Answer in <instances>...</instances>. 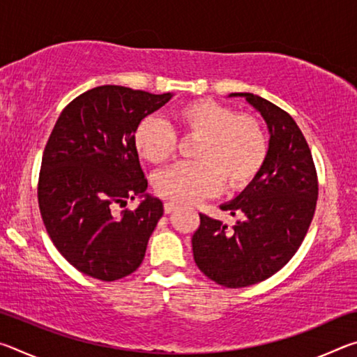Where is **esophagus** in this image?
Segmentation results:
<instances>
[{
    "mask_svg": "<svg viewBox=\"0 0 357 357\" xmlns=\"http://www.w3.org/2000/svg\"><path fill=\"white\" fill-rule=\"evenodd\" d=\"M178 206L174 203H172V202H167L165 204H164V211H165V214H172L174 209H176Z\"/></svg>",
    "mask_w": 357,
    "mask_h": 357,
    "instance_id": "obj_1",
    "label": "esophagus"
}]
</instances>
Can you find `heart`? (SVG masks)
Segmentation results:
<instances>
[{
    "instance_id": "b5f03b06",
    "label": "heart",
    "mask_w": 357,
    "mask_h": 357,
    "mask_svg": "<svg viewBox=\"0 0 357 357\" xmlns=\"http://www.w3.org/2000/svg\"><path fill=\"white\" fill-rule=\"evenodd\" d=\"M174 130L155 118H144L132 135L138 155L164 164L178 148V135L197 137L192 162L154 174L153 187L165 200L192 204L225 187L238 192L250 185L268 160L269 143L263 124L247 113L213 99H195L172 114Z\"/></svg>"
}]
</instances>
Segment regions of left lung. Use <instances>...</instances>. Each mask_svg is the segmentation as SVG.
Listing matches in <instances>:
<instances>
[{
  "mask_svg": "<svg viewBox=\"0 0 357 357\" xmlns=\"http://www.w3.org/2000/svg\"><path fill=\"white\" fill-rule=\"evenodd\" d=\"M245 98L269 129V154L258 178L220 209L243 215L229 228L200 214L192 236L198 269L222 287L263 282L285 266L304 241L317 208L318 176L305 137L289 114L250 93Z\"/></svg>",
  "mask_w": 357,
  "mask_h": 357,
  "instance_id": "8db88e82",
  "label": "left lung"
}]
</instances>
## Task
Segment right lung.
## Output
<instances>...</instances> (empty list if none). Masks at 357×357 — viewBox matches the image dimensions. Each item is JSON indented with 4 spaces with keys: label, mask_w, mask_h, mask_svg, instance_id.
<instances>
[{
    "label": "right lung",
    "mask_w": 357,
    "mask_h": 357,
    "mask_svg": "<svg viewBox=\"0 0 357 357\" xmlns=\"http://www.w3.org/2000/svg\"><path fill=\"white\" fill-rule=\"evenodd\" d=\"M170 99L104 84L59 114L42 154L38 200L52 243L80 273L113 282L142 264L164 204L144 193L148 179L132 135ZM137 195H145L137 210L112 211Z\"/></svg>",
    "instance_id": "right-lung-1"
}]
</instances>
